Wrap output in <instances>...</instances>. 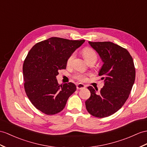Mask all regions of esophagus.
Returning a JSON list of instances; mask_svg holds the SVG:
<instances>
[{
	"label": "esophagus",
	"instance_id": "1",
	"mask_svg": "<svg viewBox=\"0 0 147 147\" xmlns=\"http://www.w3.org/2000/svg\"><path fill=\"white\" fill-rule=\"evenodd\" d=\"M86 87V85H85L83 84H78L77 85V89H82Z\"/></svg>",
	"mask_w": 147,
	"mask_h": 147
}]
</instances>
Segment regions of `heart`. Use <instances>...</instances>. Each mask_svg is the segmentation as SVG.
<instances>
[{
  "mask_svg": "<svg viewBox=\"0 0 147 147\" xmlns=\"http://www.w3.org/2000/svg\"><path fill=\"white\" fill-rule=\"evenodd\" d=\"M82 53H83L84 58L88 62H90L91 61L96 62V60H97L98 55L96 54V52L94 49L90 47L84 48L83 49V51H82ZM75 56H76L75 53H71L69 57H68V59L67 60V65L68 66H70L71 65V63H72L74 59L75 58ZM74 77L80 81H85L86 80V78H87L86 75L82 73H77L76 74H75Z\"/></svg>",
  "mask_w": 147,
  "mask_h": 147,
  "instance_id": "obj_1",
  "label": "heart"
}]
</instances>
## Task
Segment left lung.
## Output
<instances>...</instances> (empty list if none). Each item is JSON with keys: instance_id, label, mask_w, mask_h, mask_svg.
<instances>
[{"instance_id": "1", "label": "left lung", "mask_w": 147, "mask_h": 147, "mask_svg": "<svg viewBox=\"0 0 147 147\" xmlns=\"http://www.w3.org/2000/svg\"><path fill=\"white\" fill-rule=\"evenodd\" d=\"M88 43L103 62L98 75L104 86L99 93L92 86L87 87L91 95L85 106L92 115L104 118L115 113L127 101L135 82V68L126 49L111 42Z\"/></svg>"}]
</instances>
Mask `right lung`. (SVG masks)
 <instances>
[{
    "label": "right lung",
    "instance_id": "add662e5",
    "mask_svg": "<svg viewBox=\"0 0 147 147\" xmlns=\"http://www.w3.org/2000/svg\"><path fill=\"white\" fill-rule=\"evenodd\" d=\"M84 42L51 37L37 43L28 52L23 64L24 85L37 109L54 115L64 109L77 88L71 82L59 85L56 76L59 70L66 69L68 57Z\"/></svg>",
    "mask_w": 147,
    "mask_h": 147
}]
</instances>
